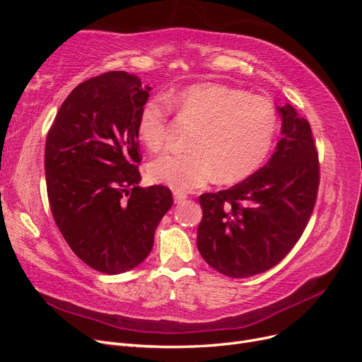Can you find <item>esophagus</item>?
<instances>
[{"mask_svg":"<svg viewBox=\"0 0 362 362\" xmlns=\"http://www.w3.org/2000/svg\"><path fill=\"white\" fill-rule=\"evenodd\" d=\"M185 199H187V194H185V193L173 192V201H175V204H180V202H182Z\"/></svg>","mask_w":362,"mask_h":362,"instance_id":"1","label":"esophagus"}]
</instances>
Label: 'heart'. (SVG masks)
I'll return each instance as SVG.
<instances>
[{"mask_svg":"<svg viewBox=\"0 0 362 362\" xmlns=\"http://www.w3.org/2000/svg\"><path fill=\"white\" fill-rule=\"evenodd\" d=\"M180 119L196 127L189 152H166L148 164V177L177 192H190L217 178L233 184L255 173L270 154L278 131L276 108L267 98L237 87L199 83L168 96ZM170 108L152 98L140 108L137 134L151 151L166 140Z\"/></svg>","mask_w":362,"mask_h":362,"instance_id":"1","label":"heart"}]
</instances>
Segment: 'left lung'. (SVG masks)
Instances as JSON below:
<instances>
[{
	"label": "left lung",
	"mask_w": 362,
	"mask_h": 362,
	"mask_svg": "<svg viewBox=\"0 0 362 362\" xmlns=\"http://www.w3.org/2000/svg\"><path fill=\"white\" fill-rule=\"evenodd\" d=\"M278 113L282 137L264 166L233 187L199 196L196 245L229 278L276 266L298 243L315 205L320 169L310 122L290 104Z\"/></svg>",
	"instance_id": "obj_1"
}]
</instances>
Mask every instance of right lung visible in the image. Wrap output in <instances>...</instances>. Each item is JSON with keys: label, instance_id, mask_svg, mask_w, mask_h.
<instances>
[{"label": "right lung", "instance_id": "obj_1", "mask_svg": "<svg viewBox=\"0 0 362 362\" xmlns=\"http://www.w3.org/2000/svg\"><path fill=\"white\" fill-rule=\"evenodd\" d=\"M151 87L124 71L78 84L62 104L45 145L51 211L74 254L117 275L137 267L173 204L164 185L140 187L137 117Z\"/></svg>", "mask_w": 362, "mask_h": 362}]
</instances>
